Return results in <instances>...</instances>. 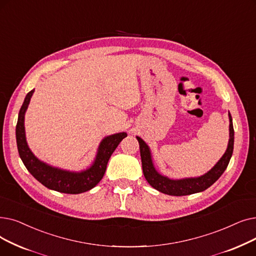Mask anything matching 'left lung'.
<instances>
[{
	"label": "left lung",
	"instance_id": "left-lung-1",
	"mask_svg": "<svg viewBox=\"0 0 256 256\" xmlns=\"http://www.w3.org/2000/svg\"><path fill=\"white\" fill-rule=\"evenodd\" d=\"M228 116L229 140L227 144V149L223 156L220 158V160H218L208 173H205L204 175H201L199 177L171 179L166 176L162 175L154 166L149 146L140 136H136L140 144L142 172L146 180L148 181V184L158 192L166 194H171V196H186V194L203 192L206 188H208L210 186H212L224 173L234 152V130L232 125V118H231L230 112L228 114Z\"/></svg>",
	"mask_w": 256,
	"mask_h": 256
}]
</instances>
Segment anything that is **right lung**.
Instances as JSON below:
<instances>
[{
  "label": "right lung",
  "mask_w": 256,
  "mask_h": 256,
  "mask_svg": "<svg viewBox=\"0 0 256 256\" xmlns=\"http://www.w3.org/2000/svg\"><path fill=\"white\" fill-rule=\"evenodd\" d=\"M33 92L34 90L29 92L24 100L16 129L18 150L22 162L31 175L48 188L64 194H81L92 190L103 178L109 158L122 140L127 136V133L120 132L105 136L99 144L92 164L82 171H68L48 164L33 154L26 140L25 114Z\"/></svg>",
  "instance_id": "add662e5"
}]
</instances>
